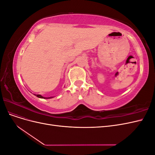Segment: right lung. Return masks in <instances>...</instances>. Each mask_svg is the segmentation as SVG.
Returning <instances> with one entry per match:
<instances>
[{
  "instance_id": "obj_1",
  "label": "right lung",
  "mask_w": 155,
  "mask_h": 155,
  "mask_svg": "<svg viewBox=\"0 0 155 155\" xmlns=\"http://www.w3.org/2000/svg\"><path fill=\"white\" fill-rule=\"evenodd\" d=\"M37 97H40V98H45V99H49V98H51V97H43L42 96H41L40 94H35Z\"/></svg>"
}]
</instances>
